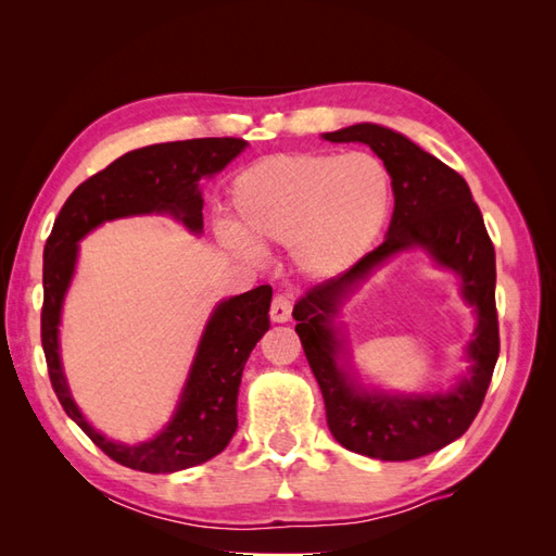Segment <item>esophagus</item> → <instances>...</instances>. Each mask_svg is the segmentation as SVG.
Returning a JSON list of instances; mask_svg holds the SVG:
<instances>
[{"instance_id": "esophagus-1", "label": "esophagus", "mask_w": 556, "mask_h": 556, "mask_svg": "<svg viewBox=\"0 0 556 556\" xmlns=\"http://www.w3.org/2000/svg\"><path fill=\"white\" fill-rule=\"evenodd\" d=\"M269 317H271V323H289L291 320V301L287 293H277L275 301H271Z\"/></svg>"}]
</instances>
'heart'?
<instances>
[{
    "instance_id": "1",
    "label": "heart",
    "mask_w": 556,
    "mask_h": 556,
    "mask_svg": "<svg viewBox=\"0 0 556 556\" xmlns=\"http://www.w3.org/2000/svg\"><path fill=\"white\" fill-rule=\"evenodd\" d=\"M233 231L222 241L236 253L287 245L296 267L332 279L380 239L392 210V179L370 152H281L253 162L229 186Z\"/></svg>"
}]
</instances>
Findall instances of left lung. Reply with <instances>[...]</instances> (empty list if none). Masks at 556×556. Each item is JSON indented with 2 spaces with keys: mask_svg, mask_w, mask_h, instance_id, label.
<instances>
[{
  "mask_svg": "<svg viewBox=\"0 0 556 556\" xmlns=\"http://www.w3.org/2000/svg\"><path fill=\"white\" fill-rule=\"evenodd\" d=\"M329 143H365L392 176L394 215L382 245L363 255L344 275L305 291L293 305L296 332L325 399L334 440L380 460L428 456L464 434L478 410L500 358V323L494 305V245L464 176L392 128L356 124L323 136ZM410 247L428 250L438 264L456 270L462 292L475 305L479 327L467 352L471 370L446 395H380L355 384L338 365V305L384 258Z\"/></svg>",
  "mask_w": 556,
  "mask_h": 556,
  "instance_id": "obj_1",
  "label": "left lung"
}]
</instances>
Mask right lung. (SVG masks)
I'll return each mask as SVG.
<instances>
[{
	"label": "right lung",
	"mask_w": 556,
	"mask_h": 556,
	"mask_svg": "<svg viewBox=\"0 0 556 556\" xmlns=\"http://www.w3.org/2000/svg\"><path fill=\"white\" fill-rule=\"evenodd\" d=\"M248 143L243 138H193L157 143L114 160L68 195L42 255L40 334L47 370L59 404L92 444L126 468L143 473H174L224 452L236 432V399L243 365L269 329L271 287L263 285L222 301L210 315L186 387L172 420L140 444L108 440L83 418L68 394L59 361V320L78 255V241L102 222L167 212L188 229L203 231V195L198 181L222 172Z\"/></svg>",
	"instance_id": "add662e5"
}]
</instances>
